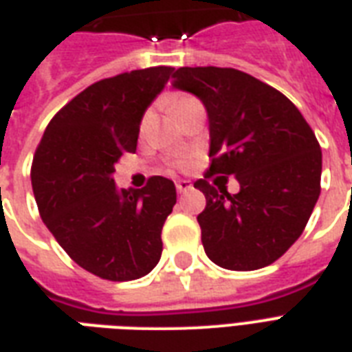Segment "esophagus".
I'll list each match as a JSON object with an SVG mask.
<instances>
[{"label":"esophagus","instance_id":"obj_1","mask_svg":"<svg viewBox=\"0 0 352 352\" xmlns=\"http://www.w3.org/2000/svg\"><path fill=\"white\" fill-rule=\"evenodd\" d=\"M175 188L179 194H186V192H190V190L194 188V184H192L190 181H177Z\"/></svg>","mask_w":352,"mask_h":352}]
</instances>
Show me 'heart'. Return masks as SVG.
Listing matches in <instances>:
<instances>
[{
  "label": "heart",
  "instance_id": "obj_1",
  "mask_svg": "<svg viewBox=\"0 0 352 352\" xmlns=\"http://www.w3.org/2000/svg\"><path fill=\"white\" fill-rule=\"evenodd\" d=\"M188 99H190V96H182V94H173V96H170V98H166V107H168L170 111L175 112L182 103H186Z\"/></svg>",
  "mask_w": 352,
  "mask_h": 352
}]
</instances>
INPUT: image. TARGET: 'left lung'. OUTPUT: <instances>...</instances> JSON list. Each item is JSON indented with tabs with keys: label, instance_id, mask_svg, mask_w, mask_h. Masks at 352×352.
I'll list each match as a JSON object with an SVG mask.
<instances>
[{
	"label": "left lung",
	"instance_id": "1",
	"mask_svg": "<svg viewBox=\"0 0 352 352\" xmlns=\"http://www.w3.org/2000/svg\"><path fill=\"white\" fill-rule=\"evenodd\" d=\"M173 87L194 94L208 116L212 158L197 216L206 256L225 270L253 272L280 258L302 234L321 182V147L284 94L234 68H179ZM218 175L210 183L208 179ZM232 175L241 192L230 196Z\"/></svg>",
	"mask_w": 352,
	"mask_h": 352
}]
</instances>
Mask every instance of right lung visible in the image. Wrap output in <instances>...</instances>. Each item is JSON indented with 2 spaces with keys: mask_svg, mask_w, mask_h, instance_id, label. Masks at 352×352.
<instances>
[{
  "mask_svg": "<svg viewBox=\"0 0 352 352\" xmlns=\"http://www.w3.org/2000/svg\"><path fill=\"white\" fill-rule=\"evenodd\" d=\"M173 74L134 69L94 82L55 114L34 153L31 182L40 216L74 262L107 280H134L162 254L175 184L151 177L118 190L114 164L136 151L142 118Z\"/></svg>",
  "mask_w": 352,
  "mask_h": 352,
  "instance_id": "1",
  "label": "right lung"
}]
</instances>
